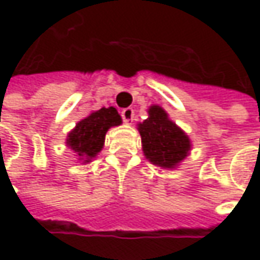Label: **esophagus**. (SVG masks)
<instances>
[{"mask_svg": "<svg viewBox=\"0 0 260 260\" xmlns=\"http://www.w3.org/2000/svg\"><path fill=\"white\" fill-rule=\"evenodd\" d=\"M121 117H123L124 123L125 124H132L133 120H135V110L133 108H124L121 111Z\"/></svg>", "mask_w": 260, "mask_h": 260, "instance_id": "34e87169", "label": "esophagus"}]
</instances>
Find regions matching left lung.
<instances>
[{
    "mask_svg": "<svg viewBox=\"0 0 260 260\" xmlns=\"http://www.w3.org/2000/svg\"><path fill=\"white\" fill-rule=\"evenodd\" d=\"M137 130L142 137V150L146 159L156 167L174 170L190 155V137L159 105H150L148 118L137 124Z\"/></svg>",
    "mask_w": 260,
    "mask_h": 260,
    "instance_id": "1",
    "label": "left lung"
}]
</instances>
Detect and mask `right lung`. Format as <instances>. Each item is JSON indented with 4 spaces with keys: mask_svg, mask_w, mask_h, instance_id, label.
I'll return each mask as SVG.
<instances>
[{
    "mask_svg": "<svg viewBox=\"0 0 260 260\" xmlns=\"http://www.w3.org/2000/svg\"><path fill=\"white\" fill-rule=\"evenodd\" d=\"M121 123V115L114 107L92 111L67 135L66 145L76 153L77 159L83 165L92 162L104 148L107 132Z\"/></svg>",
    "mask_w": 260,
    "mask_h": 260,
    "instance_id": "obj_1",
    "label": "right lung"
}]
</instances>
